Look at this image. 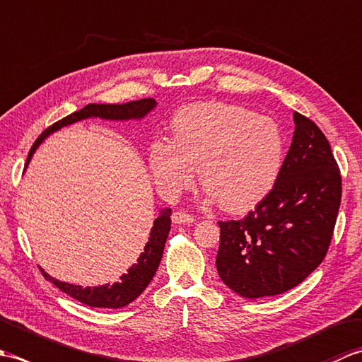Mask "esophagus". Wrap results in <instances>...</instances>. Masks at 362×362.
Instances as JSON below:
<instances>
[{
	"mask_svg": "<svg viewBox=\"0 0 362 362\" xmlns=\"http://www.w3.org/2000/svg\"><path fill=\"white\" fill-rule=\"evenodd\" d=\"M173 222L175 224H191V222H194V214L179 210L173 214Z\"/></svg>",
	"mask_w": 362,
	"mask_h": 362,
	"instance_id": "obj_1",
	"label": "esophagus"
}]
</instances>
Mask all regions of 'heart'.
<instances>
[{
	"label": "heart",
	"instance_id": "obj_1",
	"mask_svg": "<svg viewBox=\"0 0 362 362\" xmlns=\"http://www.w3.org/2000/svg\"><path fill=\"white\" fill-rule=\"evenodd\" d=\"M173 141L149 148L153 180L165 194L193 185L196 166L204 189L227 211L250 210L279 179L284 136L280 126L245 107L196 103L173 118Z\"/></svg>",
	"mask_w": 362,
	"mask_h": 362
}]
</instances>
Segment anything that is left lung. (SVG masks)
<instances>
[{
  "label": "left lung",
  "mask_w": 362,
  "mask_h": 362,
  "mask_svg": "<svg viewBox=\"0 0 362 362\" xmlns=\"http://www.w3.org/2000/svg\"><path fill=\"white\" fill-rule=\"evenodd\" d=\"M296 130L272 191L243 219L219 221V276L241 297L276 296L324 261L342 196L341 169L313 119Z\"/></svg>",
  "instance_id": "obj_1"
}]
</instances>
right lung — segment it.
<instances>
[{"label":"right lung","mask_w":362,"mask_h":362,"mask_svg":"<svg viewBox=\"0 0 362 362\" xmlns=\"http://www.w3.org/2000/svg\"><path fill=\"white\" fill-rule=\"evenodd\" d=\"M156 107V101L152 98L138 99V101H130L124 104H88L83 109L74 112L68 117L54 122L52 126L45 129L37 138L35 143L28 153V161L33 157L37 146L40 144L49 134L56 132L60 127L73 124L76 121L86 119L90 117H99L105 119H130V118H143L146 113L151 112ZM169 230H171V209L161 210L160 216L153 221V227L151 230V238L146 244L144 252L136 259V264L129 269L127 274L121 275L119 280L113 284H104V286L95 288H82L70 284L65 281H59L52 279L45 271L40 272L54 286H57L60 291H64L66 296L78 300L81 303H86L95 308H122L141 294L146 286L151 283L152 276L156 275L161 255H163L165 243Z\"/></svg>","instance_id":"1"}]
</instances>
